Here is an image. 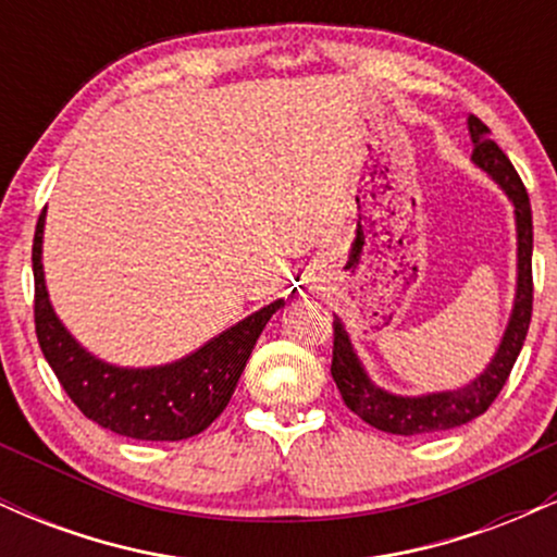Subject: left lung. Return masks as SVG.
Segmentation results:
<instances>
[{
    "mask_svg": "<svg viewBox=\"0 0 557 557\" xmlns=\"http://www.w3.org/2000/svg\"><path fill=\"white\" fill-rule=\"evenodd\" d=\"M469 133L474 140V159L476 168H482L487 175L505 190V196L513 201L516 214V233H519V280H516V298L513 311H510L508 327L500 341V348L492 356L482 374L474 382L461 389H445V393L419 395V398H403L387 389L376 387L369 374L363 372L359 356L348 341L343 322L335 317L332 330H335V343H332V380L341 389L345 406L361 417L374 430L389 434H430L445 432L453 426L469 424L471 419L482 417L492 406V400L500 395L505 382H508L510 369L519 359L523 341H527L529 322H532V300H534V283H532V203L523 188L519 172H516L510 159L503 154L500 146L490 140V127L482 120L471 114Z\"/></svg>",
    "mask_w": 557,
    "mask_h": 557,
    "instance_id": "1",
    "label": "left lung"
}]
</instances>
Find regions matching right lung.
<instances>
[{
    "mask_svg": "<svg viewBox=\"0 0 557 557\" xmlns=\"http://www.w3.org/2000/svg\"><path fill=\"white\" fill-rule=\"evenodd\" d=\"M44 212L34 235L36 337L60 385L86 419L133 440H188L225 411L261 330L285 300L259 309L175 363L123 369L96 359L60 322L41 264Z\"/></svg>",
    "mask_w": 557,
    "mask_h": 557,
    "instance_id": "add662e5",
    "label": "right lung"
}]
</instances>
